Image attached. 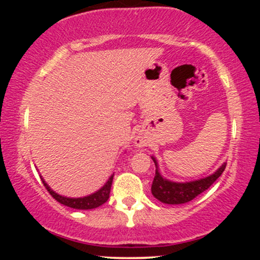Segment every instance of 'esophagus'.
<instances>
[{
  "instance_id": "1",
  "label": "esophagus",
  "mask_w": 260,
  "mask_h": 260,
  "mask_svg": "<svg viewBox=\"0 0 260 260\" xmlns=\"http://www.w3.org/2000/svg\"><path fill=\"white\" fill-rule=\"evenodd\" d=\"M136 144H137V147H144L145 140L142 139V138H137L136 139Z\"/></svg>"
}]
</instances>
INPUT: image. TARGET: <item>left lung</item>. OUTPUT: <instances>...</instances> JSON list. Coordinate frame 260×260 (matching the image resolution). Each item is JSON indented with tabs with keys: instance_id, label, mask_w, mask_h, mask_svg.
<instances>
[{
	"instance_id": "1",
	"label": "left lung",
	"mask_w": 260,
	"mask_h": 260,
	"mask_svg": "<svg viewBox=\"0 0 260 260\" xmlns=\"http://www.w3.org/2000/svg\"><path fill=\"white\" fill-rule=\"evenodd\" d=\"M155 165L156 161L153 157ZM226 168V164L220 168L215 174L210 175L209 177L202 178V180L194 182H187V183H176L162 178L159 171H155L154 181L151 184V193L160 202L166 203V204H183V203L190 202L198 197L201 193L207 190L211 184L215 182L217 178L221 176L223 170Z\"/></svg>"
}]
</instances>
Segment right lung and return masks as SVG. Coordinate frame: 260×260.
Wrapping results in <instances>:
<instances>
[{"instance_id": "right-lung-1", "label": "right lung", "mask_w": 260, "mask_h": 260, "mask_svg": "<svg viewBox=\"0 0 260 260\" xmlns=\"http://www.w3.org/2000/svg\"><path fill=\"white\" fill-rule=\"evenodd\" d=\"M41 180H43V178H41ZM112 180H113V175L109 178V181L106 182V184L101 188V189L98 190L96 193H92L91 196L84 197V198H66V197H62L57 194V193L53 192L51 188L45 183L44 180H43V183L45 188L49 190L50 194H51L58 203H61V204L73 209H84V210H88V209H94V208L100 207V205H103L104 203L107 202V199H109L110 197V190H111Z\"/></svg>"}]
</instances>
